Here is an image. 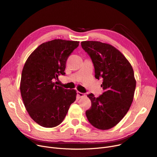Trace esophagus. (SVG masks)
<instances>
[{
    "label": "esophagus",
    "mask_w": 157,
    "mask_h": 157,
    "mask_svg": "<svg viewBox=\"0 0 157 157\" xmlns=\"http://www.w3.org/2000/svg\"><path fill=\"white\" fill-rule=\"evenodd\" d=\"M77 95L78 96V97L81 98V97H83L85 96V94H83V93H81V92H77Z\"/></svg>",
    "instance_id": "obj_1"
}]
</instances>
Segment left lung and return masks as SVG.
Returning a JSON list of instances; mask_svg holds the SVG:
<instances>
[{
    "instance_id": "left-lung-1",
    "label": "left lung",
    "mask_w": 157,
    "mask_h": 157,
    "mask_svg": "<svg viewBox=\"0 0 157 157\" xmlns=\"http://www.w3.org/2000/svg\"><path fill=\"white\" fill-rule=\"evenodd\" d=\"M81 44L91 58L95 78L103 79L102 94L87 95L92 106L86 116L94 127L108 130L125 116L132 103L136 86L134 71L125 56L109 44L91 40Z\"/></svg>"
}]
</instances>
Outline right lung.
Here are the masks:
<instances>
[{"label": "right lung", "instance_id": "obj_1", "mask_svg": "<svg viewBox=\"0 0 157 157\" xmlns=\"http://www.w3.org/2000/svg\"><path fill=\"white\" fill-rule=\"evenodd\" d=\"M79 43L62 39L44 43L24 65L20 82L22 99L30 117L43 127L60 125L76 101V90L56 85L54 80L65 74L66 61Z\"/></svg>", "mask_w": 157, "mask_h": 157}]
</instances>
